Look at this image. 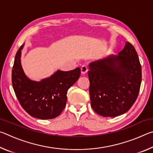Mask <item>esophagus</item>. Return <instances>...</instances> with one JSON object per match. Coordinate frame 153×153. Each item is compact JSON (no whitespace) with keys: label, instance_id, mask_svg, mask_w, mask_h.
Masks as SVG:
<instances>
[{"label":"esophagus","instance_id":"esophagus-1","mask_svg":"<svg viewBox=\"0 0 153 153\" xmlns=\"http://www.w3.org/2000/svg\"><path fill=\"white\" fill-rule=\"evenodd\" d=\"M88 72V68L86 65H83L81 67V74L82 75H85L86 74V73Z\"/></svg>","mask_w":153,"mask_h":153}]
</instances>
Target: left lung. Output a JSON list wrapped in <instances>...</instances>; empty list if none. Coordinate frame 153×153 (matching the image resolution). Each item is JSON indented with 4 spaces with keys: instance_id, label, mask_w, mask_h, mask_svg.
<instances>
[{
    "instance_id": "1",
    "label": "left lung",
    "mask_w": 153,
    "mask_h": 153,
    "mask_svg": "<svg viewBox=\"0 0 153 153\" xmlns=\"http://www.w3.org/2000/svg\"><path fill=\"white\" fill-rule=\"evenodd\" d=\"M91 106L103 117L126 113L138 97L142 69L134 46L126 42L117 55H108L89 64Z\"/></svg>"
}]
</instances>
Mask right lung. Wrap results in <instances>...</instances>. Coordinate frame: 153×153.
<instances>
[{
    "label": "right lung",
    "instance_id": "add662e5",
    "mask_svg": "<svg viewBox=\"0 0 153 153\" xmlns=\"http://www.w3.org/2000/svg\"><path fill=\"white\" fill-rule=\"evenodd\" d=\"M24 44L17 51L12 69V85L23 108L33 117L55 118L65 107L67 93L80 76L79 67L69 71L58 70L37 82L25 74L21 63Z\"/></svg>",
    "mask_w": 153,
    "mask_h": 153
}]
</instances>
